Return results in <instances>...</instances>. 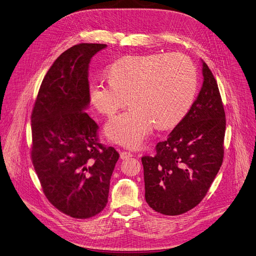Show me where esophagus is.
<instances>
[{"instance_id":"34e87169","label":"esophagus","mask_w":256,"mask_h":256,"mask_svg":"<svg viewBox=\"0 0 256 256\" xmlns=\"http://www.w3.org/2000/svg\"><path fill=\"white\" fill-rule=\"evenodd\" d=\"M130 157H132V154L130 153V152H128V151H122L121 153H120V158L121 159H128V158H130Z\"/></svg>"}]
</instances>
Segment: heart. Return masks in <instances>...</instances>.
Returning a JSON list of instances; mask_svg holds the SVG:
<instances>
[{
    "label": "heart",
    "mask_w": 256,
    "mask_h": 256,
    "mask_svg": "<svg viewBox=\"0 0 256 256\" xmlns=\"http://www.w3.org/2000/svg\"><path fill=\"white\" fill-rule=\"evenodd\" d=\"M106 74L109 83H92L89 98L108 118L128 101L131 107L110 120L105 133L129 148L140 146L153 124L161 130L177 125L190 110L197 89L195 66L182 54L125 56L113 62Z\"/></svg>",
    "instance_id": "heart-1"
}]
</instances>
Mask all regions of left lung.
Returning <instances> with one entry per match:
<instances>
[{
	"label": "left lung",
	"instance_id": "1",
	"mask_svg": "<svg viewBox=\"0 0 256 256\" xmlns=\"http://www.w3.org/2000/svg\"><path fill=\"white\" fill-rule=\"evenodd\" d=\"M203 84L186 116L154 155L141 158L145 199L164 215L183 214L207 194L224 156L226 119L217 82L202 62Z\"/></svg>",
	"mask_w": 256,
	"mask_h": 256
}]
</instances>
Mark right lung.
<instances>
[{
  "instance_id": "right-lung-1",
  "label": "right lung",
  "mask_w": 256,
  "mask_h": 256,
  "mask_svg": "<svg viewBox=\"0 0 256 256\" xmlns=\"http://www.w3.org/2000/svg\"><path fill=\"white\" fill-rule=\"evenodd\" d=\"M106 46L82 43L62 53L44 77L31 115V158L43 192L73 218L105 208L119 159L113 147L99 142V127L85 111L89 63Z\"/></svg>"
}]
</instances>
